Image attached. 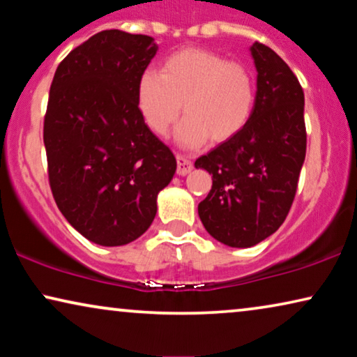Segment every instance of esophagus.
I'll return each instance as SVG.
<instances>
[{
	"label": "esophagus",
	"mask_w": 357,
	"mask_h": 357,
	"mask_svg": "<svg viewBox=\"0 0 357 357\" xmlns=\"http://www.w3.org/2000/svg\"><path fill=\"white\" fill-rule=\"evenodd\" d=\"M192 169H193L192 160H190L187 155L177 154V174L187 175L188 172H192Z\"/></svg>",
	"instance_id": "1"
}]
</instances>
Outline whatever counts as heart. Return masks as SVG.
I'll return each instance as SVG.
<instances>
[{"label":"heart","mask_w":357,"mask_h":357,"mask_svg":"<svg viewBox=\"0 0 357 357\" xmlns=\"http://www.w3.org/2000/svg\"><path fill=\"white\" fill-rule=\"evenodd\" d=\"M136 100L154 133L165 135L178 119L177 141L198 148L208 138L222 143L245 128L255 107V82L242 63L203 48H185L165 58L160 71H144Z\"/></svg>","instance_id":"heart-1"}]
</instances>
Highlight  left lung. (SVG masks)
<instances>
[{
  "instance_id": "1",
  "label": "left lung",
  "mask_w": 357,
  "mask_h": 357,
  "mask_svg": "<svg viewBox=\"0 0 357 357\" xmlns=\"http://www.w3.org/2000/svg\"><path fill=\"white\" fill-rule=\"evenodd\" d=\"M257 96L245 128L195 160L213 175L198 204L203 226L224 245L247 248L275 234L289 213L305 159L304 91L270 47L255 42Z\"/></svg>"
}]
</instances>
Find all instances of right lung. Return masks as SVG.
Listing matches in <instances>:
<instances>
[{
    "label": "right lung",
    "instance_id": "1",
    "mask_svg": "<svg viewBox=\"0 0 357 357\" xmlns=\"http://www.w3.org/2000/svg\"><path fill=\"white\" fill-rule=\"evenodd\" d=\"M155 52L153 37L110 29L68 53L53 76L43 120L48 182L66 221L97 245L143 236L177 169L136 100Z\"/></svg>",
    "mask_w": 357,
    "mask_h": 357
}]
</instances>
